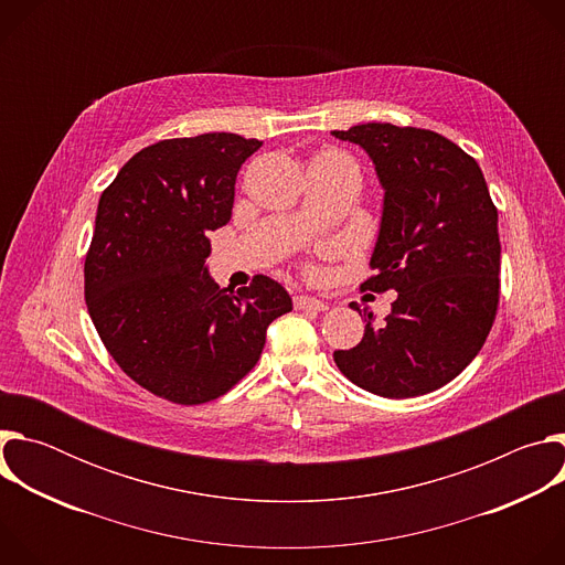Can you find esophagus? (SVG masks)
<instances>
[{"label": "esophagus", "mask_w": 565, "mask_h": 565, "mask_svg": "<svg viewBox=\"0 0 565 565\" xmlns=\"http://www.w3.org/2000/svg\"><path fill=\"white\" fill-rule=\"evenodd\" d=\"M295 308H299V310H327L329 306L321 301V299H317V297H308V295H297L295 297Z\"/></svg>", "instance_id": "esophagus-1"}]
</instances>
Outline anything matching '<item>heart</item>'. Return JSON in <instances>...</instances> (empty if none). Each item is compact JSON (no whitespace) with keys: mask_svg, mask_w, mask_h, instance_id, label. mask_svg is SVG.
Masks as SVG:
<instances>
[{"mask_svg":"<svg viewBox=\"0 0 565 565\" xmlns=\"http://www.w3.org/2000/svg\"><path fill=\"white\" fill-rule=\"evenodd\" d=\"M327 158H331V156H327Z\"/></svg>","mask_w":565,"mask_h":565,"instance_id":"obj_1","label":"heart"}]
</instances>
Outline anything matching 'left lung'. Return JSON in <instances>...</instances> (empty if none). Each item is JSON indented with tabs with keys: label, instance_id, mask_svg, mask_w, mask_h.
<instances>
[{
	"label": "left lung",
	"instance_id": "obj_1",
	"mask_svg": "<svg viewBox=\"0 0 565 565\" xmlns=\"http://www.w3.org/2000/svg\"><path fill=\"white\" fill-rule=\"evenodd\" d=\"M333 136L369 153L384 190L375 275L362 288L397 292L382 324L364 310L362 342L333 360L382 397L436 391L478 355L499 308V212L486 177L429 129L366 122Z\"/></svg>",
	"mask_w": 565,
	"mask_h": 565
}]
</instances>
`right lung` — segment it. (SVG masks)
Returning <instances> with one entry per match:
<instances>
[{
	"mask_svg": "<svg viewBox=\"0 0 565 565\" xmlns=\"http://www.w3.org/2000/svg\"><path fill=\"white\" fill-rule=\"evenodd\" d=\"M238 134L170 138L134 153L103 192L85 259V299L116 364L177 405L230 391L262 358L266 329L292 310L257 275L221 288L207 234L232 216L241 166L262 147Z\"/></svg>",
	"mask_w": 565,
	"mask_h": 565,
	"instance_id": "add662e5",
	"label": "right lung"
}]
</instances>
